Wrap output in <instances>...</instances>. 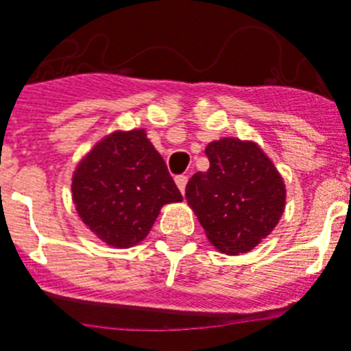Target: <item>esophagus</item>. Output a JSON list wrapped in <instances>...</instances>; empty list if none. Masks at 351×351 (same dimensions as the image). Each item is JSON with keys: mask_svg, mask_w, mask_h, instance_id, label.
<instances>
[{"mask_svg": "<svg viewBox=\"0 0 351 351\" xmlns=\"http://www.w3.org/2000/svg\"><path fill=\"white\" fill-rule=\"evenodd\" d=\"M186 182H188L186 176H178V178H176V184H178V188H179V190H181V193H184Z\"/></svg>", "mask_w": 351, "mask_h": 351, "instance_id": "34e87169", "label": "esophagus"}]
</instances>
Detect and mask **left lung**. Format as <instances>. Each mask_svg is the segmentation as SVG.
Here are the masks:
<instances>
[{"label": "left lung", "mask_w": 351, "mask_h": 351, "mask_svg": "<svg viewBox=\"0 0 351 351\" xmlns=\"http://www.w3.org/2000/svg\"><path fill=\"white\" fill-rule=\"evenodd\" d=\"M204 152L210 169L188 181V206L217 251L249 253L282 219L287 199L282 173L254 141L226 136L208 143Z\"/></svg>", "instance_id": "left-lung-1"}]
</instances>
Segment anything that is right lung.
Returning <instances> with one entry per match:
<instances>
[{
    "instance_id": "obj_1",
    "label": "right lung",
    "mask_w": 351,
    "mask_h": 351,
    "mask_svg": "<svg viewBox=\"0 0 351 351\" xmlns=\"http://www.w3.org/2000/svg\"><path fill=\"white\" fill-rule=\"evenodd\" d=\"M75 210L107 245L140 244L165 204L182 195L145 129L114 130L78 161L71 178Z\"/></svg>"
}]
</instances>
